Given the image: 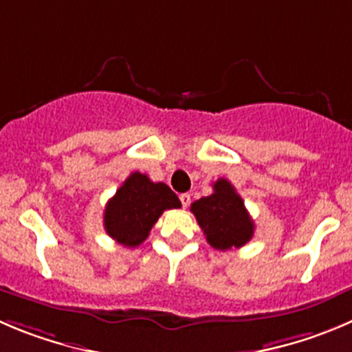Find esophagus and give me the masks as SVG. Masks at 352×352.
Wrapping results in <instances>:
<instances>
[{
	"instance_id": "esophagus-1",
	"label": "esophagus",
	"mask_w": 352,
	"mask_h": 352,
	"mask_svg": "<svg viewBox=\"0 0 352 352\" xmlns=\"http://www.w3.org/2000/svg\"><path fill=\"white\" fill-rule=\"evenodd\" d=\"M179 200H182L183 207H188L190 202H192V197H190L188 193H182V195H179Z\"/></svg>"
}]
</instances>
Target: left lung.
Returning <instances> with one entry per match:
<instances>
[{
    "mask_svg": "<svg viewBox=\"0 0 352 352\" xmlns=\"http://www.w3.org/2000/svg\"><path fill=\"white\" fill-rule=\"evenodd\" d=\"M214 192L192 204V212L204 230L207 242L217 250L242 247L252 239L254 221L243 206L242 197L228 179H217Z\"/></svg>",
    "mask_w": 352,
    "mask_h": 352,
    "instance_id": "1",
    "label": "left lung"
}]
</instances>
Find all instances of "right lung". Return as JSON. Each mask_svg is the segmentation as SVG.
Segmentation results:
<instances>
[{"label": "right lung", "instance_id": "right-lung-1", "mask_svg": "<svg viewBox=\"0 0 352 352\" xmlns=\"http://www.w3.org/2000/svg\"><path fill=\"white\" fill-rule=\"evenodd\" d=\"M178 195L166 183H153L146 174L131 173L107 202L103 226L124 247H138L167 209H179Z\"/></svg>", "mask_w": 352, "mask_h": 352}]
</instances>
